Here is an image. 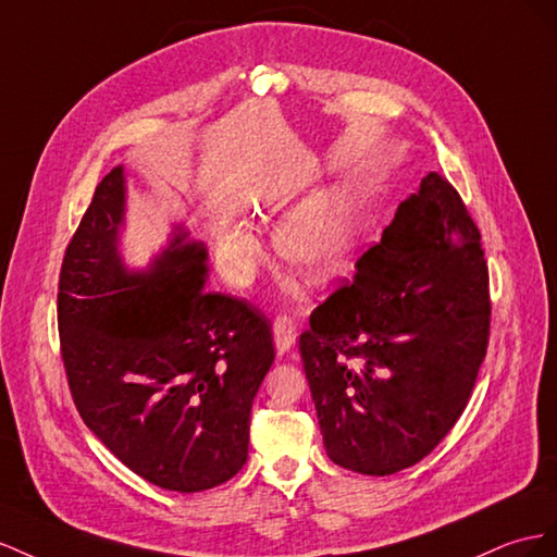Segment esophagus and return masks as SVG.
I'll use <instances>...</instances> for the list:
<instances>
[{"instance_id": "esophagus-1", "label": "esophagus", "mask_w": 557, "mask_h": 557, "mask_svg": "<svg viewBox=\"0 0 557 557\" xmlns=\"http://www.w3.org/2000/svg\"><path fill=\"white\" fill-rule=\"evenodd\" d=\"M273 338H275V347H277L280 355L289 352V349L294 347V343H296V326H294V322L289 320V317H277L275 324H273Z\"/></svg>"}]
</instances>
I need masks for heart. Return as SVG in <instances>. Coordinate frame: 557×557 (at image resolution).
Instances as JSON below:
<instances>
[{"label":"heart","mask_w":557,"mask_h":557,"mask_svg":"<svg viewBox=\"0 0 557 557\" xmlns=\"http://www.w3.org/2000/svg\"><path fill=\"white\" fill-rule=\"evenodd\" d=\"M219 257L235 282H247L263 249L243 226L219 233ZM275 249L282 263L308 284H326L343 275L355 253V194L336 184L300 202L275 228Z\"/></svg>","instance_id":"b5f03b06"}]
</instances>
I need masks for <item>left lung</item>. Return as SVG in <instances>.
Listing matches in <instances>:
<instances>
[{"label":"left lung","mask_w":557,"mask_h":557,"mask_svg":"<svg viewBox=\"0 0 557 557\" xmlns=\"http://www.w3.org/2000/svg\"><path fill=\"white\" fill-rule=\"evenodd\" d=\"M487 336L481 233L429 172L300 333L331 462L367 475L418 465L465 412Z\"/></svg>","instance_id":"8db88e82"}]
</instances>
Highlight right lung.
<instances>
[{"instance_id": "obj_1", "label": "right lung", "mask_w": 557, "mask_h": 557, "mask_svg": "<svg viewBox=\"0 0 557 557\" xmlns=\"http://www.w3.org/2000/svg\"><path fill=\"white\" fill-rule=\"evenodd\" d=\"M123 165L95 188L58 284L67 383L90 432L141 479L210 490L243 469L273 331L263 312L205 292L208 249L177 224L149 268L121 257Z\"/></svg>"}]
</instances>
